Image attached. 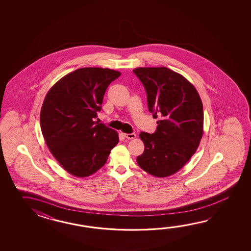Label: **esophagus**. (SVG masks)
<instances>
[{
	"label": "esophagus",
	"mask_w": 251,
	"mask_h": 251,
	"mask_svg": "<svg viewBox=\"0 0 251 251\" xmlns=\"http://www.w3.org/2000/svg\"><path fill=\"white\" fill-rule=\"evenodd\" d=\"M125 136H126V138L130 139V140H132V139H134L135 138V137H136V133H125Z\"/></svg>",
	"instance_id": "34e87169"
}]
</instances>
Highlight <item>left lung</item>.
<instances>
[{"mask_svg":"<svg viewBox=\"0 0 251 251\" xmlns=\"http://www.w3.org/2000/svg\"><path fill=\"white\" fill-rule=\"evenodd\" d=\"M150 112L160 118L154 133H140L144 153L137 163L151 175L165 177L176 173L192 157L203 135V104L196 88L167 67L136 68Z\"/></svg>","mask_w":251,"mask_h":251,"instance_id":"obj_1","label":"left lung"}]
</instances>
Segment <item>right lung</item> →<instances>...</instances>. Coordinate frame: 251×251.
Returning a JSON list of instances; mask_svg holds the SVG:
<instances>
[{
    "mask_svg": "<svg viewBox=\"0 0 251 251\" xmlns=\"http://www.w3.org/2000/svg\"><path fill=\"white\" fill-rule=\"evenodd\" d=\"M121 74L107 68H80L65 75L48 91L40 112L46 144L60 165L79 177L106 163L118 134L95 122L108 85Z\"/></svg>",
    "mask_w": 251,
    "mask_h": 251,
    "instance_id": "1",
    "label": "right lung"
}]
</instances>
